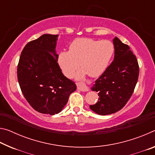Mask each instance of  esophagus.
Here are the masks:
<instances>
[{
    "label": "esophagus",
    "mask_w": 155,
    "mask_h": 155,
    "mask_svg": "<svg viewBox=\"0 0 155 155\" xmlns=\"http://www.w3.org/2000/svg\"><path fill=\"white\" fill-rule=\"evenodd\" d=\"M77 88L78 89V90L81 91H88L87 86L84 83H81V82L77 83Z\"/></svg>",
    "instance_id": "esophagus-1"
}]
</instances>
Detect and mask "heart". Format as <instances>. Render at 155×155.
Returning a JSON list of instances; mask_svg holds the SVG:
<instances>
[{"instance_id": "1", "label": "heart", "mask_w": 155, "mask_h": 155, "mask_svg": "<svg viewBox=\"0 0 155 155\" xmlns=\"http://www.w3.org/2000/svg\"><path fill=\"white\" fill-rule=\"evenodd\" d=\"M114 52L111 41L91 38L76 39L70 44L69 51L60 52L58 64L67 77H72L79 67L82 68L76 78H83L86 74L92 77L101 76L108 67Z\"/></svg>"}]
</instances>
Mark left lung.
I'll use <instances>...</instances> for the list:
<instances>
[{
	"label": "left lung",
	"instance_id": "1",
	"mask_svg": "<svg viewBox=\"0 0 155 155\" xmlns=\"http://www.w3.org/2000/svg\"><path fill=\"white\" fill-rule=\"evenodd\" d=\"M115 56L91 90L98 91V101L90 109L102 115L118 111L127 103L137 84L140 68L136 56L127 44L114 39Z\"/></svg>",
	"mask_w": 155,
	"mask_h": 155
}]
</instances>
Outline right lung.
Here are the masks:
<instances>
[{
    "instance_id": "1",
    "label": "right lung",
    "mask_w": 155,
    "mask_h": 155,
    "mask_svg": "<svg viewBox=\"0 0 155 155\" xmlns=\"http://www.w3.org/2000/svg\"><path fill=\"white\" fill-rule=\"evenodd\" d=\"M58 35L44 34L23 48L17 75L21 91L30 105L41 114L54 115L77 90L74 81L63 74L55 47Z\"/></svg>"
}]
</instances>
